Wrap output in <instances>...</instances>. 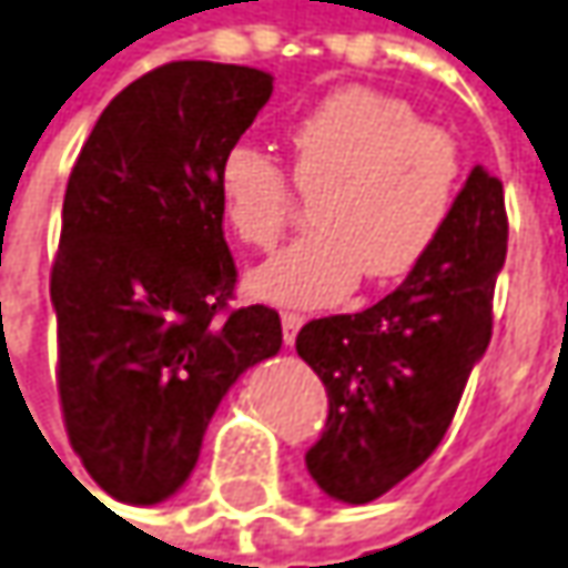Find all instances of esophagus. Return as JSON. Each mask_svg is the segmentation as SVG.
Returning <instances> with one entry per match:
<instances>
[{"instance_id":"esophagus-1","label":"esophagus","mask_w":568,"mask_h":568,"mask_svg":"<svg viewBox=\"0 0 568 568\" xmlns=\"http://www.w3.org/2000/svg\"><path fill=\"white\" fill-rule=\"evenodd\" d=\"M306 320L300 316V313H281V326H284V345H294V338H297L300 326H303Z\"/></svg>"}]
</instances>
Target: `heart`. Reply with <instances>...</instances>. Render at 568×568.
I'll return each mask as SVG.
<instances>
[{
    "mask_svg": "<svg viewBox=\"0 0 568 568\" xmlns=\"http://www.w3.org/2000/svg\"><path fill=\"white\" fill-rule=\"evenodd\" d=\"M291 174L248 143L216 165L226 223L245 245L271 248L297 191L320 194L316 233L252 274V291L281 306H332L361 274L374 284L409 274L440 240L460 191L464 159L447 130L418 121L409 101L348 85L313 104L287 133Z\"/></svg>",
    "mask_w": 568,
    "mask_h": 568,
    "instance_id": "obj_1",
    "label": "heart"
}]
</instances>
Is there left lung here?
I'll return each mask as SVG.
<instances>
[{
    "label": "left lung",
    "instance_id": "1",
    "mask_svg": "<svg viewBox=\"0 0 568 568\" xmlns=\"http://www.w3.org/2000/svg\"><path fill=\"white\" fill-rule=\"evenodd\" d=\"M505 248L501 182L476 165L435 248L393 294L300 328L297 355L328 393L326 428L306 450L326 496L374 501L435 454L489 348Z\"/></svg>",
    "mask_w": 568,
    "mask_h": 568
}]
</instances>
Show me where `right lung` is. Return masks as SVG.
Returning a JSON list of instances; mask_svg holds the SVG:
<instances>
[{
    "mask_svg": "<svg viewBox=\"0 0 568 568\" xmlns=\"http://www.w3.org/2000/svg\"><path fill=\"white\" fill-rule=\"evenodd\" d=\"M252 67L179 60L101 111L70 172L50 271L72 450L118 501L182 489L242 371L281 352L271 306L233 310L216 165L271 99Z\"/></svg>",
    "mask_w": 568,
    "mask_h": 568,
    "instance_id": "add662e5",
    "label": "right lung"
}]
</instances>
